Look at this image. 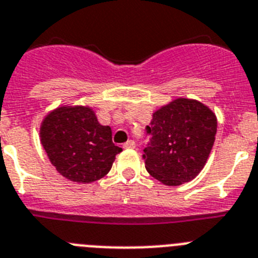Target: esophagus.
Here are the masks:
<instances>
[{
	"mask_svg": "<svg viewBox=\"0 0 258 258\" xmlns=\"http://www.w3.org/2000/svg\"><path fill=\"white\" fill-rule=\"evenodd\" d=\"M135 147H136V144L134 140H128V142L123 144V148H124V149H134Z\"/></svg>",
	"mask_w": 258,
	"mask_h": 258,
	"instance_id": "1",
	"label": "esophagus"
}]
</instances>
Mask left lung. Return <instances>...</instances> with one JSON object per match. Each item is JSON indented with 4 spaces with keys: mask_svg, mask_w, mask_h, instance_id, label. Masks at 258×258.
<instances>
[{
    "mask_svg": "<svg viewBox=\"0 0 258 258\" xmlns=\"http://www.w3.org/2000/svg\"><path fill=\"white\" fill-rule=\"evenodd\" d=\"M145 132L147 171L163 184L180 185L205 166L216 140L217 118L196 100L176 98L153 114Z\"/></svg>",
    "mask_w": 258,
    "mask_h": 258,
    "instance_id": "left-lung-1",
    "label": "left lung"
}]
</instances>
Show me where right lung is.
<instances>
[{
  "label": "right lung",
  "mask_w": 258,
  "mask_h": 258,
  "mask_svg": "<svg viewBox=\"0 0 258 258\" xmlns=\"http://www.w3.org/2000/svg\"><path fill=\"white\" fill-rule=\"evenodd\" d=\"M41 144L64 178L92 183L110 171L122 152L111 140V128L101 126L91 107L62 106L42 120Z\"/></svg>",
  "instance_id": "1"
}]
</instances>
